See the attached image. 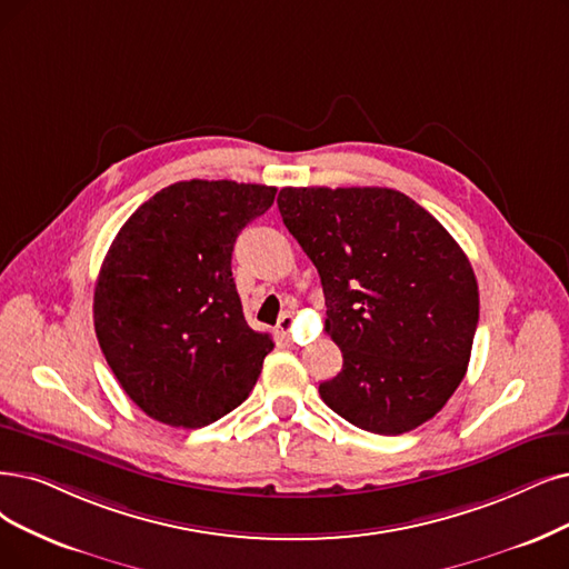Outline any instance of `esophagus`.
Wrapping results in <instances>:
<instances>
[{"label": "esophagus", "mask_w": 569, "mask_h": 569, "mask_svg": "<svg viewBox=\"0 0 569 569\" xmlns=\"http://www.w3.org/2000/svg\"><path fill=\"white\" fill-rule=\"evenodd\" d=\"M278 333L282 336V338H289V331L293 329V315L291 312H282V317H280V322H278Z\"/></svg>", "instance_id": "esophagus-1"}]
</instances>
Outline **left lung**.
Here are the masks:
<instances>
[{
	"label": "left lung",
	"mask_w": 569,
	"mask_h": 569,
	"mask_svg": "<svg viewBox=\"0 0 569 569\" xmlns=\"http://www.w3.org/2000/svg\"><path fill=\"white\" fill-rule=\"evenodd\" d=\"M278 208L320 272L343 369L325 403L395 437L435 418L467 373L479 284L462 247L416 200L378 187H287Z\"/></svg>",
	"instance_id": "obj_1"
}]
</instances>
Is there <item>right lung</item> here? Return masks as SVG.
Returning a JSON list of instances; mask_svg holds the SVG:
<instances>
[{
    "mask_svg": "<svg viewBox=\"0 0 569 569\" xmlns=\"http://www.w3.org/2000/svg\"><path fill=\"white\" fill-rule=\"evenodd\" d=\"M276 191L229 179L177 181L113 238L93 322L109 369L149 418L206 427L257 385L272 340L244 322L231 254Z\"/></svg>",
    "mask_w": 569,
    "mask_h": 569,
    "instance_id": "obj_1",
    "label": "right lung"
}]
</instances>
